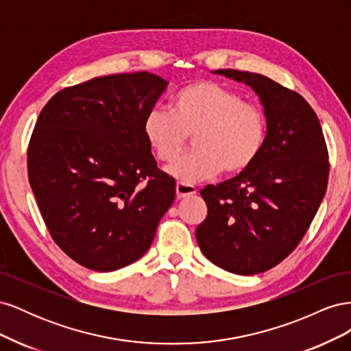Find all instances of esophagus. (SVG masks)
I'll list each match as a JSON object with an SVG mask.
<instances>
[{
	"mask_svg": "<svg viewBox=\"0 0 351 351\" xmlns=\"http://www.w3.org/2000/svg\"><path fill=\"white\" fill-rule=\"evenodd\" d=\"M176 193H177V199H184L189 196H193L196 193V187L193 184L178 182L176 184Z\"/></svg>",
	"mask_w": 351,
	"mask_h": 351,
	"instance_id": "34e87169",
	"label": "esophagus"
}]
</instances>
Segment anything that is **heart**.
I'll list each match as a JSON object with an SVG mask.
<instances>
[{
	"instance_id": "heart-1",
	"label": "heart",
	"mask_w": 351,
	"mask_h": 351,
	"mask_svg": "<svg viewBox=\"0 0 351 351\" xmlns=\"http://www.w3.org/2000/svg\"><path fill=\"white\" fill-rule=\"evenodd\" d=\"M169 112L147 111L145 141L161 162H173L193 134L195 151L183 155L168 173L183 183L219 174H240L256 161L267 142V117L258 104L243 101L232 89L214 82H196L177 90Z\"/></svg>"
}]
</instances>
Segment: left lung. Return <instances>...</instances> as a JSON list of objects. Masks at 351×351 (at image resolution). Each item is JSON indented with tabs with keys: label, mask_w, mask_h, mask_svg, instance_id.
I'll list each match as a JSON object with an SVG mask.
<instances>
[{
	"label": "left lung",
	"mask_w": 351,
	"mask_h": 351,
	"mask_svg": "<svg viewBox=\"0 0 351 351\" xmlns=\"http://www.w3.org/2000/svg\"><path fill=\"white\" fill-rule=\"evenodd\" d=\"M246 83L267 117V142L246 171L200 190L208 215L202 253L239 275L265 272L299 246L326 192L329 162L319 120L306 99L258 73L212 71Z\"/></svg>",
	"instance_id": "left-lung-1"
}]
</instances>
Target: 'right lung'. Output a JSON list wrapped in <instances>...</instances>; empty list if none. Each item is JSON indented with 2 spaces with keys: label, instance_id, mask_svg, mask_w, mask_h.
Wrapping results in <instances>:
<instances>
[{
  "label": "right lung",
  "instance_id": "right-lung-1",
  "mask_svg": "<svg viewBox=\"0 0 351 351\" xmlns=\"http://www.w3.org/2000/svg\"><path fill=\"white\" fill-rule=\"evenodd\" d=\"M168 82L139 71L66 88L42 108L27 147L29 183L51 237L98 272L142 258L176 197L142 124Z\"/></svg>",
  "mask_w": 351,
  "mask_h": 351
}]
</instances>
